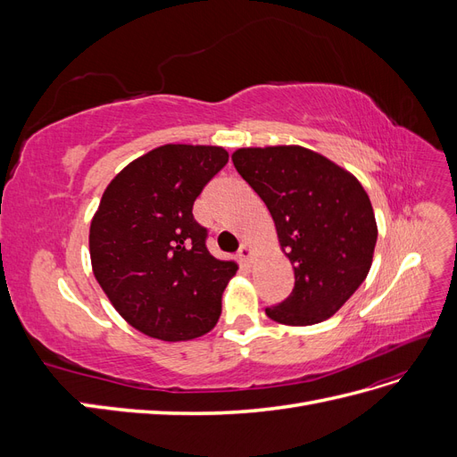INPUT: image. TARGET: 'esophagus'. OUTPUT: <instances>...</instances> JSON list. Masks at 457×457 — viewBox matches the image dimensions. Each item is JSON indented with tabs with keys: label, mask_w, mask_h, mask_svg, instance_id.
<instances>
[{
	"label": "esophagus",
	"mask_w": 457,
	"mask_h": 457,
	"mask_svg": "<svg viewBox=\"0 0 457 457\" xmlns=\"http://www.w3.org/2000/svg\"><path fill=\"white\" fill-rule=\"evenodd\" d=\"M238 257L242 262H245V265H250V262L253 261V250L250 247V244H242L240 250H238Z\"/></svg>",
	"instance_id": "1"
}]
</instances>
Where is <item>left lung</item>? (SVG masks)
Returning a JSON list of instances; mask_svg holds the SVG:
<instances>
[{"label": "left lung", "instance_id": "8db88e82", "mask_svg": "<svg viewBox=\"0 0 457 457\" xmlns=\"http://www.w3.org/2000/svg\"><path fill=\"white\" fill-rule=\"evenodd\" d=\"M232 163L272 215L295 274L292 294L265 312L286 326L334 316L371 267L376 215L358 179L303 146L238 148Z\"/></svg>", "mask_w": 457, "mask_h": 457}]
</instances>
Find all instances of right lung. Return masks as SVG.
Instances as JSON below:
<instances>
[{"instance_id": "obj_1", "label": "right lung", "mask_w": 457, "mask_h": 457, "mask_svg": "<svg viewBox=\"0 0 457 457\" xmlns=\"http://www.w3.org/2000/svg\"><path fill=\"white\" fill-rule=\"evenodd\" d=\"M227 162L220 146H158L110 181L91 220L96 282L114 309L150 337L188 341L219 320L238 265L207 252V228L192 205Z\"/></svg>"}]
</instances>
